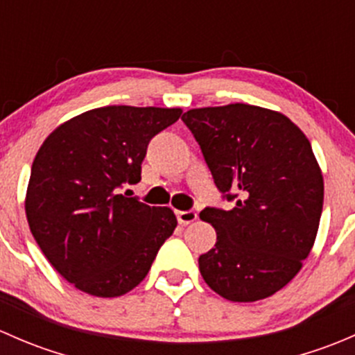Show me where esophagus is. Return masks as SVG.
<instances>
[{
    "mask_svg": "<svg viewBox=\"0 0 355 355\" xmlns=\"http://www.w3.org/2000/svg\"><path fill=\"white\" fill-rule=\"evenodd\" d=\"M177 220L180 225H189L194 223L198 220V213L196 211H177Z\"/></svg>",
    "mask_w": 355,
    "mask_h": 355,
    "instance_id": "esophagus-1",
    "label": "esophagus"
}]
</instances>
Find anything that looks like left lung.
Wrapping results in <instances>:
<instances>
[{
	"mask_svg": "<svg viewBox=\"0 0 355 355\" xmlns=\"http://www.w3.org/2000/svg\"><path fill=\"white\" fill-rule=\"evenodd\" d=\"M182 120L218 191L235 202L200 211L216 230L200 275L232 302L266 299L299 273L316 241L324 184L311 142L285 114L242 103L189 110Z\"/></svg>",
	"mask_w": 355,
	"mask_h": 355,
	"instance_id": "obj_1",
	"label": "left lung"
}]
</instances>
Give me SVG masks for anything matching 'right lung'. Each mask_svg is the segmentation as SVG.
Instances as JSON below:
<instances>
[{
	"label": "right lung",
	"instance_id": "1",
	"mask_svg": "<svg viewBox=\"0 0 355 355\" xmlns=\"http://www.w3.org/2000/svg\"><path fill=\"white\" fill-rule=\"evenodd\" d=\"M180 108L105 106L70 118L39 148L25 214L42 254L75 288L118 297L137 287L177 227L170 207L141 202L120 189L141 182L156 134Z\"/></svg>",
	"mask_w": 355,
	"mask_h": 355
}]
</instances>
